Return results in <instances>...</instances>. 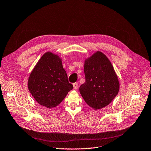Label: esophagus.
Here are the masks:
<instances>
[{"label": "esophagus", "instance_id": "1", "mask_svg": "<svg viewBox=\"0 0 151 151\" xmlns=\"http://www.w3.org/2000/svg\"><path fill=\"white\" fill-rule=\"evenodd\" d=\"M78 87V83H75L73 84V89H74V90H76Z\"/></svg>", "mask_w": 151, "mask_h": 151}]
</instances>
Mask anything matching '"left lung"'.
I'll return each instance as SVG.
<instances>
[{"instance_id": "8db88e82", "label": "left lung", "mask_w": 151, "mask_h": 151, "mask_svg": "<svg viewBox=\"0 0 151 151\" xmlns=\"http://www.w3.org/2000/svg\"><path fill=\"white\" fill-rule=\"evenodd\" d=\"M85 83L80 92L88 105L93 109L108 106L119 90V82L113 66L104 53L98 51L85 60Z\"/></svg>"}]
</instances>
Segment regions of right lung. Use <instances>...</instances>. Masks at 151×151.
<instances>
[{"label":"right lung","instance_id":"1","mask_svg":"<svg viewBox=\"0 0 151 151\" xmlns=\"http://www.w3.org/2000/svg\"><path fill=\"white\" fill-rule=\"evenodd\" d=\"M36 101L47 108L58 106L73 89L59 56L48 52L38 60L28 80Z\"/></svg>","mask_w":151,"mask_h":151}]
</instances>
